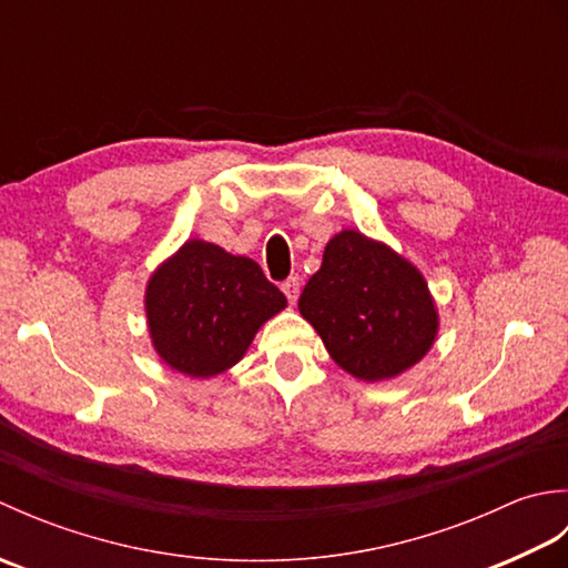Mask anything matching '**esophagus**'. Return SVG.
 <instances>
[{"label": "esophagus", "instance_id": "1", "mask_svg": "<svg viewBox=\"0 0 568 568\" xmlns=\"http://www.w3.org/2000/svg\"><path fill=\"white\" fill-rule=\"evenodd\" d=\"M281 291L285 293V297H287V300H291V303H295L297 295H300V283H297V277H287V281L281 285Z\"/></svg>", "mask_w": 568, "mask_h": 568}]
</instances>
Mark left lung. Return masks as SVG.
Instances as JSON below:
<instances>
[{
  "mask_svg": "<svg viewBox=\"0 0 568 568\" xmlns=\"http://www.w3.org/2000/svg\"><path fill=\"white\" fill-rule=\"evenodd\" d=\"M334 364L366 383L390 381L419 364L439 334L425 275L383 241L342 229L297 303Z\"/></svg>",
  "mask_w": 568,
  "mask_h": 568,
  "instance_id": "obj_1",
  "label": "left lung"
}]
</instances>
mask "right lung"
I'll return each mask as SVG.
<instances>
[{
	"label": "right lung",
	"instance_id": "right-lung-1",
	"mask_svg": "<svg viewBox=\"0 0 568 568\" xmlns=\"http://www.w3.org/2000/svg\"><path fill=\"white\" fill-rule=\"evenodd\" d=\"M285 307V295L256 261L202 239H187L168 256L143 293L155 354L190 378L236 366L263 324Z\"/></svg>",
	"mask_w": 568,
	"mask_h": 568
}]
</instances>
